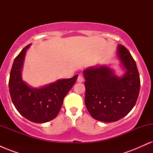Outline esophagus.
I'll list each match as a JSON object with an SVG mask.
<instances>
[{
  "label": "esophagus",
  "instance_id": "1",
  "mask_svg": "<svg viewBox=\"0 0 153 153\" xmlns=\"http://www.w3.org/2000/svg\"><path fill=\"white\" fill-rule=\"evenodd\" d=\"M83 80H84L83 76H82V75H79L78 77V79H77V81H78V82H83Z\"/></svg>",
  "mask_w": 153,
  "mask_h": 153
}]
</instances>
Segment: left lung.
Instances as JSON below:
<instances>
[{"instance_id":"8db88e82","label":"left lung","mask_w":153,"mask_h":153,"mask_svg":"<svg viewBox=\"0 0 153 153\" xmlns=\"http://www.w3.org/2000/svg\"><path fill=\"white\" fill-rule=\"evenodd\" d=\"M117 54L125 71L122 76L106 65L91 67L83 71L85 106L93 118L103 122H117L127 115L140 93V75L130 52L119 45Z\"/></svg>"}]
</instances>
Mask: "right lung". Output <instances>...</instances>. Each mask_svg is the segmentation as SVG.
<instances>
[{
	"instance_id": "1",
	"label": "right lung",
	"mask_w": 153,
	"mask_h": 153,
	"mask_svg": "<svg viewBox=\"0 0 153 153\" xmlns=\"http://www.w3.org/2000/svg\"><path fill=\"white\" fill-rule=\"evenodd\" d=\"M27 45L16 57L10 73L9 92L12 102L21 115L34 123H45L55 118L63 99L73 86L78 75L40 88L29 86L23 80L22 71Z\"/></svg>"
}]
</instances>
